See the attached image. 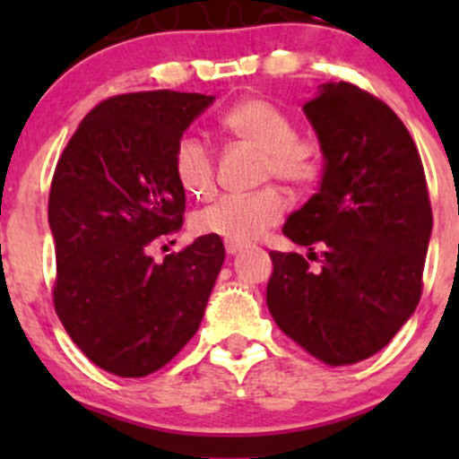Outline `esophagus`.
Returning a JSON list of instances; mask_svg holds the SVG:
<instances>
[{"instance_id":"1","label":"esophagus","mask_w":459,"mask_h":459,"mask_svg":"<svg viewBox=\"0 0 459 459\" xmlns=\"http://www.w3.org/2000/svg\"><path fill=\"white\" fill-rule=\"evenodd\" d=\"M224 247H226V255H237V252L244 250V244H241V241H230V239H226V241H224Z\"/></svg>"}]
</instances>
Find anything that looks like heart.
I'll list each match as a JSON object with an SVG mask.
<instances>
[{
    "mask_svg": "<svg viewBox=\"0 0 459 459\" xmlns=\"http://www.w3.org/2000/svg\"><path fill=\"white\" fill-rule=\"evenodd\" d=\"M220 127L230 138L261 151V178H278L298 189H310L325 170L324 151L315 140L299 138L293 118L281 105L263 97H244L226 108ZM172 170L189 196H209L215 186L213 152L196 135H181L172 151ZM287 212V198L267 186L244 196H224L194 215L198 235L250 241L276 226Z\"/></svg>",
    "mask_w": 459,
    "mask_h": 459,
    "instance_id": "heart-1",
    "label": "heart"
}]
</instances>
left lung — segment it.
Returning <instances> with one entry per match:
<instances>
[{"label":"left lung","instance_id":"obj_1","mask_svg":"<svg viewBox=\"0 0 459 459\" xmlns=\"http://www.w3.org/2000/svg\"><path fill=\"white\" fill-rule=\"evenodd\" d=\"M325 170L282 233L310 250H272L267 308L289 339L328 367L391 343L423 293L431 203L412 135L386 103L350 82L304 103ZM322 250L317 271L314 247Z\"/></svg>","mask_w":459,"mask_h":459}]
</instances>
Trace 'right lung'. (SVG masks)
I'll use <instances>...</instances> for the list:
<instances>
[{
	"mask_svg": "<svg viewBox=\"0 0 459 459\" xmlns=\"http://www.w3.org/2000/svg\"><path fill=\"white\" fill-rule=\"evenodd\" d=\"M212 101L175 91L116 94L86 114L57 160L54 307L73 343L114 376H151L187 345L224 263L215 235L161 263L149 255L181 230L186 192L172 151Z\"/></svg>",
	"mask_w": 459,
	"mask_h": 459,
	"instance_id": "add662e5",
	"label": "right lung"
}]
</instances>
